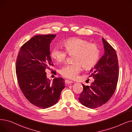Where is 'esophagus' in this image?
<instances>
[{
  "label": "esophagus",
  "instance_id": "1",
  "mask_svg": "<svg viewBox=\"0 0 132 132\" xmlns=\"http://www.w3.org/2000/svg\"><path fill=\"white\" fill-rule=\"evenodd\" d=\"M65 83L66 84H72L73 82L72 81H70V80H65Z\"/></svg>",
  "mask_w": 132,
  "mask_h": 132
}]
</instances>
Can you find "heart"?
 Here are the masks:
<instances>
[{
	"instance_id": "obj_1",
	"label": "heart",
	"mask_w": 132,
	"mask_h": 132,
	"mask_svg": "<svg viewBox=\"0 0 132 132\" xmlns=\"http://www.w3.org/2000/svg\"><path fill=\"white\" fill-rule=\"evenodd\" d=\"M64 47L68 54H74V63L63 66L60 73L65 78L75 79L81 70V65L86 70H90L98 62L100 54L99 47L94 44L80 38H72L66 40ZM65 51L60 47H54L52 51L51 56L58 62H64L67 57Z\"/></svg>"
}]
</instances>
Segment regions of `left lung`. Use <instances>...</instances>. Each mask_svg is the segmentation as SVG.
<instances>
[{"label":"left lung","mask_w":132,"mask_h":132,"mask_svg":"<svg viewBox=\"0 0 132 132\" xmlns=\"http://www.w3.org/2000/svg\"><path fill=\"white\" fill-rule=\"evenodd\" d=\"M104 54L90 70L94 81L90 86L84 84L79 97L81 104L89 108L101 106L110 99L115 92L119 77L117 55L112 46L102 38Z\"/></svg>","instance_id":"1"}]
</instances>
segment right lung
Listing matches in <instances>:
<instances>
[{"label": "right lung", "instance_id": "obj_1", "mask_svg": "<svg viewBox=\"0 0 132 132\" xmlns=\"http://www.w3.org/2000/svg\"><path fill=\"white\" fill-rule=\"evenodd\" d=\"M55 36H34L21 47L16 61V77L22 93L32 104L43 109L56 104L65 87L64 79L55 78L51 82L45 72L53 65L50 44Z\"/></svg>", "mask_w": 132, "mask_h": 132}]
</instances>
